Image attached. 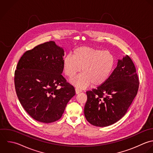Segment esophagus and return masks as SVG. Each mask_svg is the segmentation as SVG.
I'll return each mask as SVG.
<instances>
[{
  "instance_id": "34e87169",
  "label": "esophagus",
  "mask_w": 153,
  "mask_h": 153,
  "mask_svg": "<svg viewBox=\"0 0 153 153\" xmlns=\"http://www.w3.org/2000/svg\"><path fill=\"white\" fill-rule=\"evenodd\" d=\"M81 92H82V90H80V89H78V88H76V93L77 94L80 93Z\"/></svg>"
}]
</instances>
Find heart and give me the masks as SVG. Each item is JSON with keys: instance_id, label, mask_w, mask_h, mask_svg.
I'll return each mask as SVG.
<instances>
[{"instance_id": "b5f03b06", "label": "heart", "mask_w": 153, "mask_h": 153, "mask_svg": "<svg viewBox=\"0 0 153 153\" xmlns=\"http://www.w3.org/2000/svg\"><path fill=\"white\" fill-rule=\"evenodd\" d=\"M115 57L108 51L80 47L76 49L71 55L63 60V70L70 78L82 71L71 82L77 88L82 89L91 83L94 86L104 84L111 76L115 65Z\"/></svg>"}]
</instances>
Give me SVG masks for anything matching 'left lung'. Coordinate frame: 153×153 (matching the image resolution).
<instances>
[{
    "label": "left lung",
    "mask_w": 153,
    "mask_h": 153,
    "mask_svg": "<svg viewBox=\"0 0 153 153\" xmlns=\"http://www.w3.org/2000/svg\"><path fill=\"white\" fill-rule=\"evenodd\" d=\"M139 80L135 65L128 55L118 59L108 80L86 92L85 116L91 125L105 127L120 120L136 97Z\"/></svg>",
    "instance_id": "obj_1"
}]
</instances>
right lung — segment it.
Listing matches in <instances>:
<instances>
[{"mask_svg":"<svg viewBox=\"0 0 153 153\" xmlns=\"http://www.w3.org/2000/svg\"><path fill=\"white\" fill-rule=\"evenodd\" d=\"M64 56V49L49 41L26 51L18 62L14 77L18 98L38 122L59 120L76 94L74 88L61 74Z\"/></svg>","mask_w":153,"mask_h":153,"instance_id":"1","label":"right lung"}]
</instances>
